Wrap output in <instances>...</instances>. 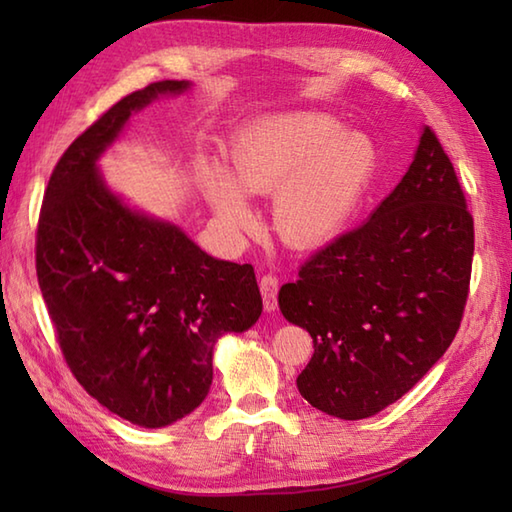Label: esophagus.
<instances>
[{
	"instance_id": "34e87169",
	"label": "esophagus",
	"mask_w": 512,
	"mask_h": 512,
	"mask_svg": "<svg viewBox=\"0 0 512 512\" xmlns=\"http://www.w3.org/2000/svg\"><path fill=\"white\" fill-rule=\"evenodd\" d=\"M259 290H262V299H264V310L266 312H275L277 310V292H279V279L277 275L268 273L262 279H259Z\"/></svg>"
}]
</instances>
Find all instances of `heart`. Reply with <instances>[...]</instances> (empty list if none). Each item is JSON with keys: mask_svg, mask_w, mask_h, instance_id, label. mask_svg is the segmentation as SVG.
Listing matches in <instances>:
<instances>
[{"mask_svg": "<svg viewBox=\"0 0 512 512\" xmlns=\"http://www.w3.org/2000/svg\"><path fill=\"white\" fill-rule=\"evenodd\" d=\"M374 160V145L328 114H279L235 136L228 173L204 171V195L224 228L246 233L255 226L246 195L275 193L277 233L292 246L312 248L350 222Z\"/></svg>", "mask_w": 512, "mask_h": 512, "instance_id": "b5f03b06", "label": "heart"}]
</instances>
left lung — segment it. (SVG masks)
Returning <instances> with one entry per match:
<instances>
[{
    "instance_id": "left-lung-1",
    "label": "left lung",
    "mask_w": 512,
    "mask_h": 512,
    "mask_svg": "<svg viewBox=\"0 0 512 512\" xmlns=\"http://www.w3.org/2000/svg\"><path fill=\"white\" fill-rule=\"evenodd\" d=\"M473 244L460 180L424 127L407 173L369 220L279 290L281 314L314 343L299 394L341 420L369 418L405 396L458 334Z\"/></svg>"
}]
</instances>
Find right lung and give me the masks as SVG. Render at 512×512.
Returning a JSON list of instances; mask_svg holds the SVG:
<instances>
[{
	"label": "right lung",
	"instance_id": "obj_1",
	"mask_svg": "<svg viewBox=\"0 0 512 512\" xmlns=\"http://www.w3.org/2000/svg\"><path fill=\"white\" fill-rule=\"evenodd\" d=\"M189 88L151 83L85 129L52 171L37 226V279L65 363L105 409L145 429L200 407L217 339L262 314L253 266L129 209L96 167L129 116Z\"/></svg>",
	"mask_w": 512,
	"mask_h": 512
}]
</instances>
